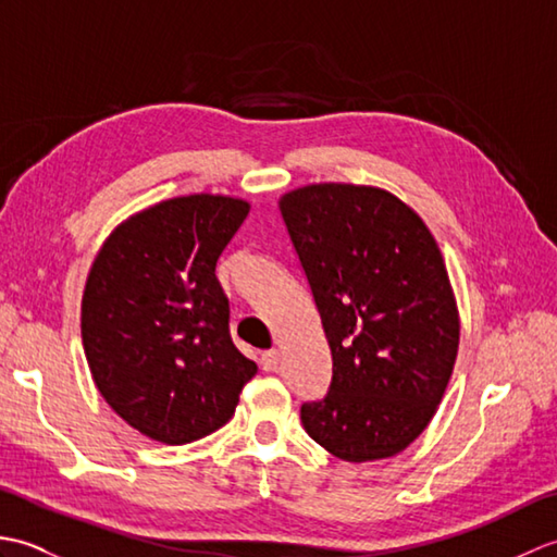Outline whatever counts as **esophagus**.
Segmentation results:
<instances>
[{
  "label": "esophagus",
  "instance_id": "34e87169",
  "mask_svg": "<svg viewBox=\"0 0 557 557\" xmlns=\"http://www.w3.org/2000/svg\"><path fill=\"white\" fill-rule=\"evenodd\" d=\"M280 363V351L277 349H268L263 351V357H260V366H263V371H275Z\"/></svg>",
  "mask_w": 557,
  "mask_h": 557
}]
</instances>
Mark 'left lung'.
<instances>
[{"mask_svg":"<svg viewBox=\"0 0 557 557\" xmlns=\"http://www.w3.org/2000/svg\"><path fill=\"white\" fill-rule=\"evenodd\" d=\"M333 354L301 423L347 461L395 457L441 405L459 347L445 260L423 220L375 186L311 184L280 198Z\"/></svg>","mask_w":557,"mask_h":557,"instance_id":"1","label":"left lung"}]
</instances>
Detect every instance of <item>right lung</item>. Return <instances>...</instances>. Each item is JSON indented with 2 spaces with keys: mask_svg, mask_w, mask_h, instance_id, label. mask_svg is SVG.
<instances>
[{
  "mask_svg": "<svg viewBox=\"0 0 557 557\" xmlns=\"http://www.w3.org/2000/svg\"><path fill=\"white\" fill-rule=\"evenodd\" d=\"M251 206L194 194L116 227L92 263L81 337L104 401L152 441L184 445L232 419L258 366L230 337L218 258Z\"/></svg>",
  "mask_w": 557,
  "mask_h": 557,
  "instance_id": "add662e5",
  "label": "right lung"
}]
</instances>
